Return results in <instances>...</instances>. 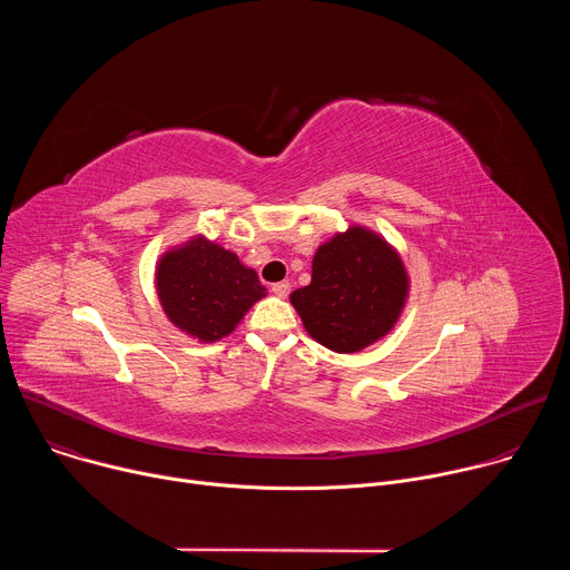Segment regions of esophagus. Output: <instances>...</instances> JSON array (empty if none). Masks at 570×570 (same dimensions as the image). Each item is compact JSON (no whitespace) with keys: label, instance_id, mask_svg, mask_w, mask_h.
<instances>
[{"label":"esophagus","instance_id":"1","mask_svg":"<svg viewBox=\"0 0 570 570\" xmlns=\"http://www.w3.org/2000/svg\"><path fill=\"white\" fill-rule=\"evenodd\" d=\"M271 291L277 295V297H286L291 293V284L288 282H277L271 286Z\"/></svg>","mask_w":570,"mask_h":570}]
</instances>
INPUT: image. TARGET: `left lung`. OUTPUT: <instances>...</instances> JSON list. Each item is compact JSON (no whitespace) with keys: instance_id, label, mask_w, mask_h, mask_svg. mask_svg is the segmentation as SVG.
Masks as SVG:
<instances>
[{"instance_id":"obj_1","label":"left lung","mask_w":570,"mask_h":570,"mask_svg":"<svg viewBox=\"0 0 570 570\" xmlns=\"http://www.w3.org/2000/svg\"><path fill=\"white\" fill-rule=\"evenodd\" d=\"M409 275L379 234L350 227L317 248L311 284L291 293L304 330L320 345L354 354L383 338L401 315Z\"/></svg>"}]
</instances>
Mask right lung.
<instances>
[{
  "mask_svg": "<svg viewBox=\"0 0 570 570\" xmlns=\"http://www.w3.org/2000/svg\"><path fill=\"white\" fill-rule=\"evenodd\" d=\"M155 286L167 317L203 343L232 334L248 308L266 295L253 268L203 236L159 259Z\"/></svg>",
  "mask_w": 570,
  "mask_h": 570,
  "instance_id": "right-lung-1",
  "label": "right lung"
}]
</instances>
